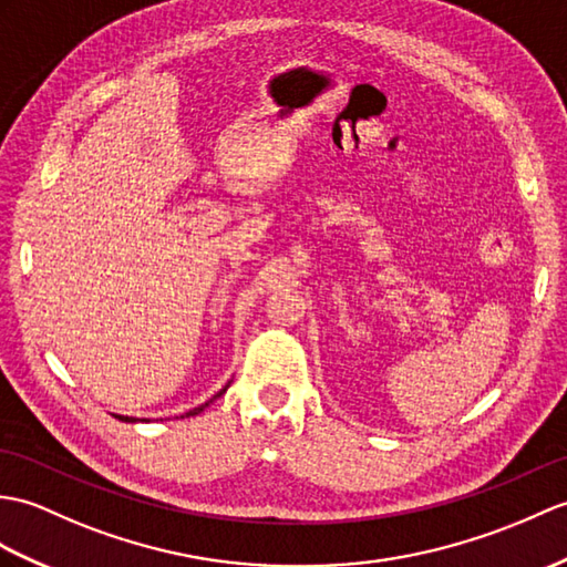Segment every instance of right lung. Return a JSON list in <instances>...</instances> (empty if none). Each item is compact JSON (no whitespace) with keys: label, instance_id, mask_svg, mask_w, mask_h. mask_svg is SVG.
Listing matches in <instances>:
<instances>
[{"label":"right lung","instance_id":"add662e5","mask_svg":"<svg viewBox=\"0 0 567 567\" xmlns=\"http://www.w3.org/2000/svg\"><path fill=\"white\" fill-rule=\"evenodd\" d=\"M229 384H231V381H229ZM229 384H227V386H224V389H219V391L215 393V396H213V399H209L207 403H203V405H197V408H193V411H188V413H183L181 417H190V415H197V413H203V411H205V408H207L209 403H213L215 399H219V396H221V393L229 389ZM115 417H117V420H123V423H135V420H130V417H125V415H115Z\"/></svg>","mask_w":567,"mask_h":567}]
</instances>
